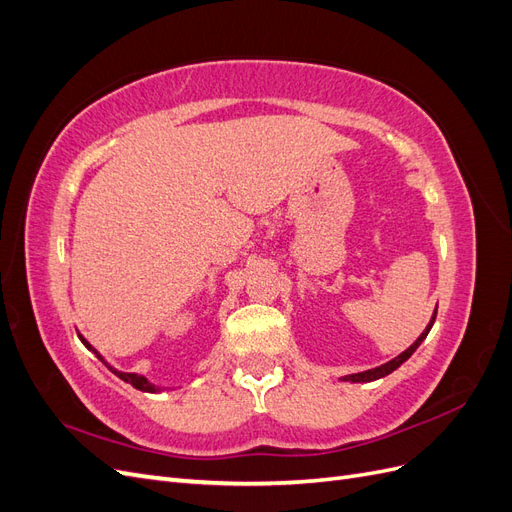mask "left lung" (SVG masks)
Returning <instances> with one entry per match:
<instances>
[{
    "label": "left lung",
    "mask_w": 512,
    "mask_h": 512,
    "mask_svg": "<svg viewBox=\"0 0 512 512\" xmlns=\"http://www.w3.org/2000/svg\"><path fill=\"white\" fill-rule=\"evenodd\" d=\"M436 314H438V305H436V309H433V316H431V320H429V324L425 327V331L421 333V337L416 339V342L408 348V350H404L401 352L399 356H395L393 361H389V363H384V365H380V367H376V369H367V371H361V374H348V376H344V378H339L342 382H374V380H380V378H384V376H389V374H393V371L397 369V367H401L404 365L410 356L416 352V348L423 344V339L429 335V331H431V327H433V322H436Z\"/></svg>",
    "instance_id": "1"
}]
</instances>
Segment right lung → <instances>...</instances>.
I'll list each match as a JSON object with an SVG mask.
<instances>
[{
	"instance_id": "obj_1",
	"label": "right lung",
	"mask_w": 512,
	"mask_h": 512,
	"mask_svg": "<svg viewBox=\"0 0 512 512\" xmlns=\"http://www.w3.org/2000/svg\"><path fill=\"white\" fill-rule=\"evenodd\" d=\"M79 339H81V342H83V346L87 348V350H91V352H94L96 356H98V359L108 367V369H111L113 371V374L117 376V378H121L123 382H128V384H132L134 386V389H138V391H143V393H160V391H164L162 389V386H156V384H151L145 376H141V374H128V371H119V369H115L113 365H108L106 361H104V356L94 348V346H91L89 342H87V339L79 333Z\"/></svg>"
}]
</instances>
